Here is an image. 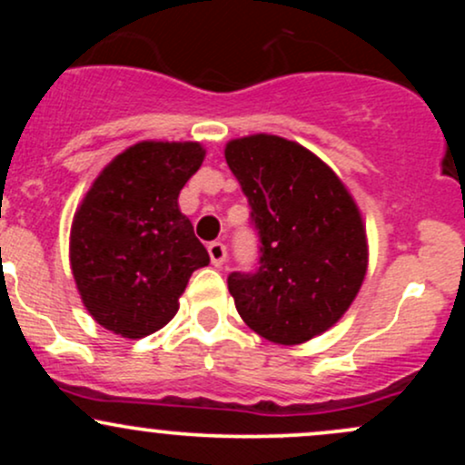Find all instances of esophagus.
<instances>
[{"label":"esophagus","mask_w":465,"mask_h":465,"mask_svg":"<svg viewBox=\"0 0 465 465\" xmlns=\"http://www.w3.org/2000/svg\"><path fill=\"white\" fill-rule=\"evenodd\" d=\"M207 253H210V260H212V264L214 266H221L223 262H225V258H227V247L223 242H210L207 244Z\"/></svg>","instance_id":"esophagus-1"}]
</instances>
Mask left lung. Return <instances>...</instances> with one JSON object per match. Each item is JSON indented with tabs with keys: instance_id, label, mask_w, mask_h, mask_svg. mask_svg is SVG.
<instances>
[{
	"instance_id": "left-lung-1",
	"label": "left lung",
	"mask_w": 465,
	"mask_h": 465,
	"mask_svg": "<svg viewBox=\"0 0 465 465\" xmlns=\"http://www.w3.org/2000/svg\"><path fill=\"white\" fill-rule=\"evenodd\" d=\"M225 159L251 207L258 264L227 277L251 330L282 345L325 332L354 302L367 269L365 229L339 177L295 142L251 135Z\"/></svg>"
}]
</instances>
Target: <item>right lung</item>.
I'll return each mask as SVG.
<instances>
[{
    "mask_svg": "<svg viewBox=\"0 0 465 465\" xmlns=\"http://www.w3.org/2000/svg\"><path fill=\"white\" fill-rule=\"evenodd\" d=\"M194 142H142L103 170L74 216L69 260L92 317L126 339L157 332L179 311L210 255L181 214L179 192L201 168Z\"/></svg>",
    "mask_w": 465,
    "mask_h": 465,
    "instance_id": "1",
    "label": "right lung"
}]
</instances>
